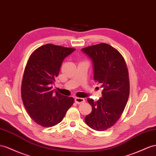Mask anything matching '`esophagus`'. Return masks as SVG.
<instances>
[{"label":"esophagus","instance_id":"1","mask_svg":"<svg viewBox=\"0 0 156 156\" xmlns=\"http://www.w3.org/2000/svg\"><path fill=\"white\" fill-rule=\"evenodd\" d=\"M74 101L77 104H80V103H82L85 101V99L81 98H76L74 99Z\"/></svg>","mask_w":156,"mask_h":156}]
</instances>
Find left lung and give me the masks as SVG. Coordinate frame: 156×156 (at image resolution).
Returning <instances> with one entry per match:
<instances>
[{"label":"left lung","instance_id":"1","mask_svg":"<svg viewBox=\"0 0 156 156\" xmlns=\"http://www.w3.org/2000/svg\"><path fill=\"white\" fill-rule=\"evenodd\" d=\"M94 63V81L101 84L102 98H87L92 107L85 122L97 131L106 130L121 117L130 93L129 71L122 55L109 44L101 43L82 49Z\"/></svg>","mask_w":156,"mask_h":156}]
</instances>
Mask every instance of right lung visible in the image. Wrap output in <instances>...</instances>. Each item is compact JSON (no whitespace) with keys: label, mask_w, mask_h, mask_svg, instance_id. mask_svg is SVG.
I'll return each instance as SVG.
<instances>
[{"label":"right lung","mask_w":156,"mask_h":156,"mask_svg":"<svg viewBox=\"0 0 156 156\" xmlns=\"http://www.w3.org/2000/svg\"><path fill=\"white\" fill-rule=\"evenodd\" d=\"M75 50L53 44L35 49L27 62L21 87L22 99L30 117L43 127L62 121L74 98L54 92L52 83L58 76L64 58Z\"/></svg>","instance_id":"obj_1"}]
</instances>
